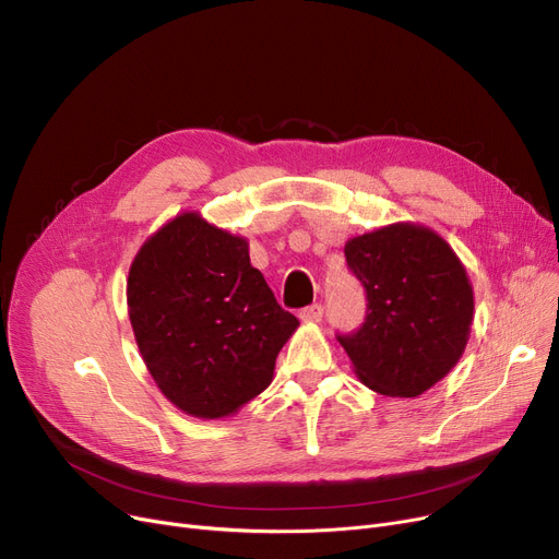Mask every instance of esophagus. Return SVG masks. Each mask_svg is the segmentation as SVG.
<instances>
[{
    "mask_svg": "<svg viewBox=\"0 0 559 559\" xmlns=\"http://www.w3.org/2000/svg\"><path fill=\"white\" fill-rule=\"evenodd\" d=\"M301 321H306V324H317V321H321V317H324V308H321L319 304L314 306H308L301 310Z\"/></svg>",
    "mask_w": 559,
    "mask_h": 559,
    "instance_id": "esophagus-1",
    "label": "esophagus"
}]
</instances>
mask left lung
Here are the masks:
<instances>
[{
    "instance_id": "1",
    "label": "left lung",
    "mask_w": 559,
    "mask_h": 559,
    "mask_svg": "<svg viewBox=\"0 0 559 559\" xmlns=\"http://www.w3.org/2000/svg\"><path fill=\"white\" fill-rule=\"evenodd\" d=\"M367 289V319L337 337L369 390L415 399L460 362L474 324V285L432 228L394 222L344 245Z\"/></svg>"
}]
</instances>
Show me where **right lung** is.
I'll return each instance as SVG.
<instances>
[{"label":"right lung","instance_id":"1","mask_svg":"<svg viewBox=\"0 0 559 559\" xmlns=\"http://www.w3.org/2000/svg\"><path fill=\"white\" fill-rule=\"evenodd\" d=\"M127 306L140 356L163 396L197 419H224L270 388L276 356L299 329L249 240L199 211L171 217L138 249Z\"/></svg>","mask_w":559,"mask_h":559}]
</instances>
